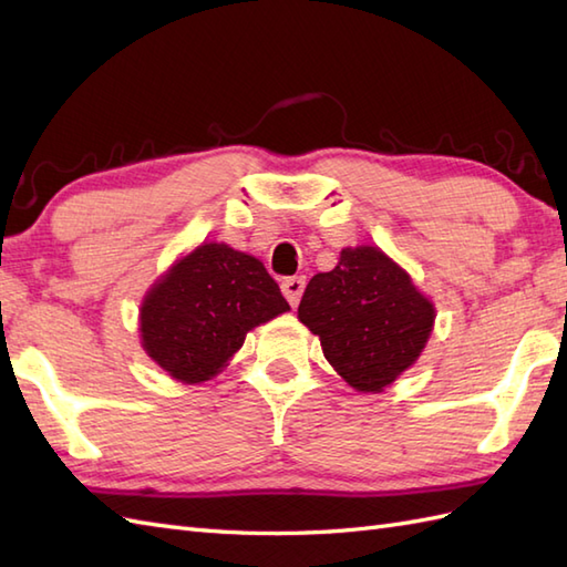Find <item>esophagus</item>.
Listing matches in <instances>:
<instances>
[{
  "label": "esophagus",
  "mask_w": 567,
  "mask_h": 567,
  "mask_svg": "<svg viewBox=\"0 0 567 567\" xmlns=\"http://www.w3.org/2000/svg\"><path fill=\"white\" fill-rule=\"evenodd\" d=\"M303 288H306V276H288V279H284V284H281V291L293 308L298 306L300 296H303Z\"/></svg>",
  "instance_id": "1"
}]
</instances>
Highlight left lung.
<instances>
[{
	"mask_svg": "<svg viewBox=\"0 0 567 567\" xmlns=\"http://www.w3.org/2000/svg\"><path fill=\"white\" fill-rule=\"evenodd\" d=\"M436 308L410 274L371 245L344 247L332 271L316 274L298 320L320 337L324 359L359 393H381L420 359Z\"/></svg>",
	"mask_w": 567,
	"mask_h": 567,
	"instance_id": "left-lung-1",
	"label": "left lung"
}]
</instances>
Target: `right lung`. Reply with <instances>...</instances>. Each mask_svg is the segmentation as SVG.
<instances>
[{
  "label": "right lung",
  "instance_id": "1",
  "mask_svg": "<svg viewBox=\"0 0 567 567\" xmlns=\"http://www.w3.org/2000/svg\"><path fill=\"white\" fill-rule=\"evenodd\" d=\"M291 310L264 264L225 243L179 257L145 293L141 344L179 383L220 373L255 327Z\"/></svg>",
  "mask_w": 567,
  "mask_h": 567
}]
</instances>
